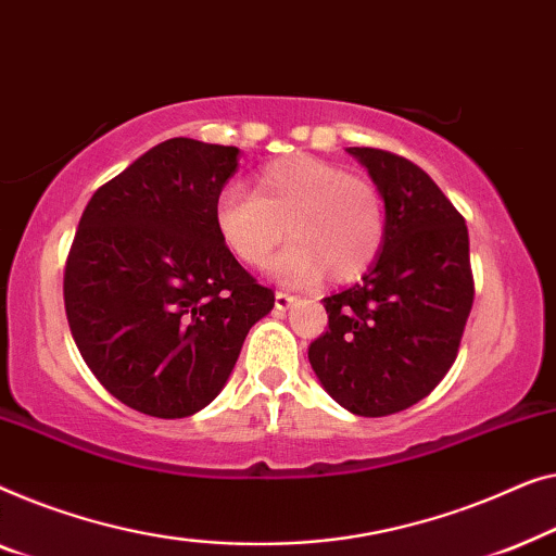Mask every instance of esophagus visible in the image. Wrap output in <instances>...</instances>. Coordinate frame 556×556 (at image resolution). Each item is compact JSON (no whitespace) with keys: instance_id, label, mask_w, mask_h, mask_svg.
Listing matches in <instances>:
<instances>
[{"instance_id":"34e87169","label":"esophagus","mask_w":556,"mask_h":556,"mask_svg":"<svg viewBox=\"0 0 556 556\" xmlns=\"http://www.w3.org/2000/svg\"><path fill=\"white\" fill-rule=\"evenodd\" d=\"M294 302H296V296L289 294V292H277L275 294V307L277 309H289Z\"/></svg>"}]
</instances>
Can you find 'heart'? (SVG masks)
I'll list each match as a JSON object with an SVG mask.
<instances>
[{"instance_id":"1","label":"heart","mask_w":556,"mask_h":556,"mask_svg":"<svg viewBox=\"0 0 556 556\" xmlns=\"http://www.w3.org/2000/svg\"><path fill=\"white\" fill-rule=\"evenodd\" d=\"M218 237L239 262L262 267L285 237L275 275L307 285L325 275L350 281L378 260L386 241V208L372 181L334 163L292 155L256 176L254 193L226 186L214 203Z\"/></svg>"}]
</instances>
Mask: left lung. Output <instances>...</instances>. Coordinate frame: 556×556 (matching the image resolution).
<instances>
[{
	"label": "left lung",
	"instance_id": "left-lung-1",
	"mask_svg": "<svg viewBox=\"0 0 556 556\" xmlns=\"http://www.w3.org/2000/svg\"><path fill=\"white\" fill-rule=\"evenodd\" d=\"M386 201V241L363 281L325 296L327 332L309 345L323 388L355 416L424 401L451 370L473 304L464 216L416 163L348 148Z\"/></svg>",
	"mask_w": 556,
	"mask_h": 556
}]
</instances>
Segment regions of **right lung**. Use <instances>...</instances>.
I'll list each match as a JSON object with an SVG mask.
<instances>
[{
  "label": "right lung",
  "instance_id": "right-lung-1",
  "mask_svg": "<svg viewBox=\"0 0 556 556\" xmlns=\"http://www.w3.org/2000/svg\"><path fill=\"white\" fill-rule=\"evenodd\" d=\"M237 166L233 146L163 140L83 211L62 285L70 332L100 386L146 416L206 408L275 307L214 224Z\"/></svg>",
  "mask_w": 556,
  "mask_h": 556
}]
</instances>
